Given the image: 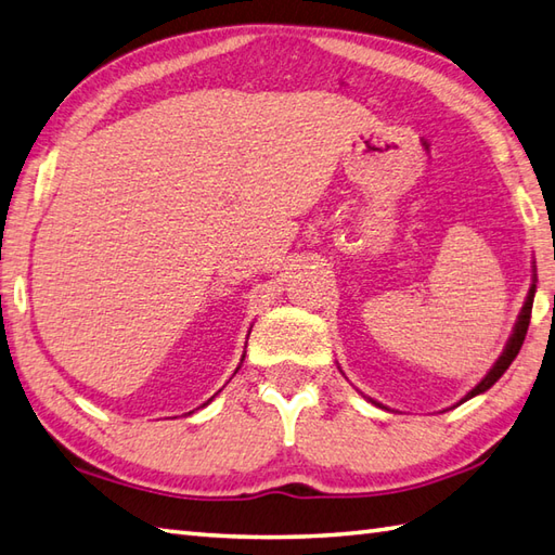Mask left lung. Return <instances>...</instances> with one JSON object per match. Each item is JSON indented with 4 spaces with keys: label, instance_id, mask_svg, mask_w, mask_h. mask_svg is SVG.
Returning a JSON list of instances; mask_svg holds the SVG:
<instances>
[{
    "label": "left lung",
    "instance_id": "left-lung-1",
    "mask_svg": "<svg viewBox=\"0 0 555 555\" xmlns=\"http://www.w3.org/2000/svg\"><path fill=\"white\" fill-rule=\"evenodd\" d=\"M534 293H537V274H534V284H531V288H529V293H527V300H525V306H522V312H519V318H517V322H515L513 336H509V339H507V346L503 349L501 358H498V361L493 363V367H491V371L486 373V377L481 379V383L476 385V387L472 389V392H466V395H464V399H462V401L472 399V397H476V395H483L486 389H491V387L498 383V379H501V375L507 371L509 363L515 361L517 353H519V349H522L525 336H527V330H529L531 306H534ZM462 401H460V404H462Z\"/></svg>",
    "mask_w": 555,
    "mask_h": 555
}]
</instances>
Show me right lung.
<instances>
[{"instance_id": "right-lung-1", "label": "right lung", "mask_w": 555, "mask_h": 555, "mask_svg": "<svg viewBox=\"0 0 555 555\" xmlns=\"http://www.w3.org/2000/svg\"><path fill=\"white\" fill-rule=\"evenodd\" d=\"M243 361H245V356H243ZM237 367H241V365H237ZM237 367H235V371H237ZM211 399H214V397H211ZM211 399H209V401H211ZM209 401H206V404H209ZM190 414H192V411H190Z\"/></svg>"}]
</instances>
